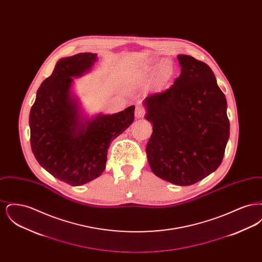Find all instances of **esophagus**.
I'll use <instances>...</instances> for the list:
<instances>
[{
  "instance_id": "esophagus-1",
  "label": "esophagus",
  "mask_w": 262,
  "mask_h": 262,
  "mask_svg": "<svg viewBox=\"0 0 262 262\" xmlns=\"http://www.w3.org/2000/svg\"><path fill=\"white\" fill-rule=\"evenodd\" d=\"M144 114H145V111H144V109H143V108H141V107H137V109H136V113H135V115H136V117H137V119L142 118V117L144 116Z\"/></svg>"
}]
</instances>
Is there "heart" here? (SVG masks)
Listing matches in <instances>:
<instances>
[{"label": "heart", "instance_id": "heart-1", "mask_svg": "<svg viewBox=\"0 0 262 262\" xmlns=\"http://www.w3.org/2000/svg\"><path fill=\"white\" fill-rule=\"evenodd\" d=\"M174 75V69L171 62L162 60H153L146 62L137 73V77L140 81L149 79L154 75V88L161 89L164 88Z\"/></svg>", "mask_w": 262, "mask_h": 262}]
</instances>
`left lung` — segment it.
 Wrapping results in <instances>:
<instances>
[{
	"mask_svg": "<svg viewBox=\"0 0 262 262\" xmlns=\"http://www.w3.org/2000/svg\"><path fill=\"white\" fill-rule=\"evenodd\" d=\"M181 75L165 92L143 101L153 132L146 145L152 172L176 186H190L213 173L230 137L227 101L211 69L178 55Z\"/></svg>",
	"mask_w": 262,
	"mask_h": 262,
	"instance_id": "1",
	"label": "left lung"
}]
</instances>
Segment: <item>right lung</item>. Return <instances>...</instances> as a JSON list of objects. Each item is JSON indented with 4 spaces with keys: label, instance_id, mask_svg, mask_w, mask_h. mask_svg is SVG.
<instances>
[{
    "label": "right lung",
    "instance_id": "right-lung-1",
    "mask_svg": "<svg viewBox=\"0 0 262 262\" xmlns=\"http://www.w3.org/2000/svg\"><path fill=\"white\" fill-rule=\"evenodd\" d=\"M97 54L59 60L37 90L29 115L31 149L38 163L58 180L82 186L106 168L109 145L132 125L135 106L88 117L73 90L74 77L91 72Z\"/></svg>",
    "mask_w": 262,
    "mask_h": 262
}]
</instances>
